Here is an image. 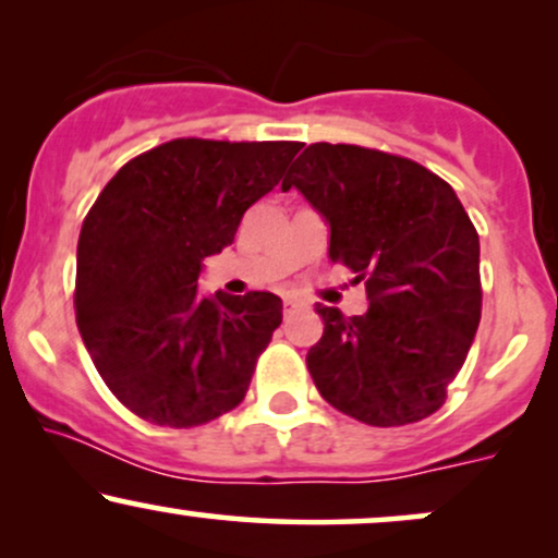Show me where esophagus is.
Listing matches in <instances>:
<instances>
[{"mask_svg": "<svg viewBox=\"0 0 558 558\" xmlns=\"http://www.w3.org/2000/svg\"><path fill=\"white\" fill-rule=\"evenodd\" d=\"M283 306H286V315H291L293 310H301V306H306V301L301 296H291V293H288V296L283 299Z\"/></svg>", "mask_w": 558, "mask_h": 558, "instance_id": "esophagus-1", "label": "esophagus"}]
</instances>
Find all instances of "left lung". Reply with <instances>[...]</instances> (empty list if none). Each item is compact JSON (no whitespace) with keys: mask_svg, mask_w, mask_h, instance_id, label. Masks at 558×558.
Instances as JSON below:
<instances>
[{"mask_svg":"<svg viewBox=\"0 0 558 558\" xmlns=\"http://www.w3.org/2000/svg\"><path fill=\"white\" fill-rule=\"evenodd\" d=\"M280 189H296L330 228V262L364 283L345 317L317 304L323 338L306 354L338 412L399 427L438 412L480 325V239L453 189L412 159L312 144Z\"/></svg>","mask_w":558,"mask_h":558,"instance_id":"left-lung-1","label":"left lung"}]
</instances>
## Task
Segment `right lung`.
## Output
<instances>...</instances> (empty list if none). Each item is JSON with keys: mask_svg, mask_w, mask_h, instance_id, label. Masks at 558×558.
I'll list each match as a JSON object with an SVG mask.
<instances>
[{"mask_svg": "<svg viewBox=\"0 0 558 558\" xmlns=\"http://www.w3.org/2000/svg\"><path fill=\"white\" fill-rule=\"evenodd\" d=\"M296 141L175 138L118 170L78 239L75 323L101 380L155 425L196 427L239 407L283 301L198 293Z\"/></svg>", "mask_w": 558, "mask_h": 558, "instance_id": "add662e5", "label": "right lung"}]
</instances>
